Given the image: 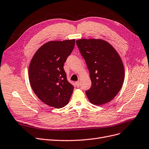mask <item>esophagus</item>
Returning <instances> with one entry per match:
<instances>
[{
	"label": "esophagus",
	"mask_w": 149,
	"mask_h": 149,
	"mask_svg": "<svg viewBox=\"0 0 149 149\" xmlns=\"http://www.w3.org/2000/svg\"><path fill=\"white\" fill-rule=\"evenodd\" d=\"M75 85L77 86V87H79L80 86V81H75Z\"/></svg>",
	"instance_id": "1"
}]
</instances>
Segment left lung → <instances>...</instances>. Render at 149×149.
<instances>
[{
    "mask_svg": "<svg viewBox=\"0 0 149 149\" xmlns=\"http://www.w3.org/2000/svg\"><path fill=\"white\" fill-rule=\"evenodd\" d=\"M76 43L90 72L91 86L85 91L89 101L97 106L110 102L122 88L125 78L118 53L101 39L84 38Z\"/></svg>",
    "mask_w": 149,
    "mask_h": 149,
    "instance_id": "obj_1",
    "label": "left lung"
}]
</instances>
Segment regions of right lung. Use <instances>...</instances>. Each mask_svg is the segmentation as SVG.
<instances>
[{
	"label": "right lung",
	"mask_w": 149,
	"mask_h": 149,
	"mask_svg": "<svg viewBox=\"0 0 149 149\" xmlns=\"http://www.w3.org/2000/svg\"><path fill=\"white\" fill-rule=\"evenodd\" d=\"M75 39L48 42L38 49L29 67L33 91L47 105L62 108L69 103L74 86L67 80L64 64L72 52Z\"/></svg>",
	"instance_id": "1"
}]
</instances>
